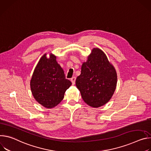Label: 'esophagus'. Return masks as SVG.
Returning a JSON list of instances; mask_svg holds the SVG:
<instances>
[{"instance_id":"1","label":"esophagus","mask_w":151,"mask_h":151,"mask_svg":"<svg viewBox=\"0 0 151 151\" xmlns=\"http://www.w3.org/2000/svg\"><path fill=\"white\" fill-rule=\"evenodd\" d=\"M76 77H73L71 78V81L73 83V85H74L75 84V82H76Z\"/></svg>"}]
</instances>
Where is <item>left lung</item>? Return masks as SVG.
<instances>
[{
    "instance_id": "left-lung-1",
    "label": "left lung",
    "mask_w": 151,
    "mask_h": 151,
    "mask_svg": "<svg viewBox=\"0 0 151 151\" xmlns=\"http://www.w3.org/2000/svg\"><path fill=\"white\" fill-rule=\"evenodd\" d=\"M117 84V73L106 54L93 48L86 62H83L81 74L76 85L88 105L98 108L104 106L112 97Z\"/></svg>"
}]
</instances>
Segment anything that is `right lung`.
Here are the masks:
<instances>
[{
    "label": "right lung",
    "mask_w": 151,
    "mask_h": 151,
    "mask_svg": "<svg viewBox=\"0 0 151 151\" xmlns=\"http://www.w3.org/2000/svg\"><path fill=\"white\" fill-rule=\"evenodd\" d=\"M46 53L40 59L30 80V89L36 101L42 106L50 109L59 104L65 91L72 83L65 78L64 71L56 61V56Z\"/></svg>",
    "instance_id": "1"
}]
</instances>
